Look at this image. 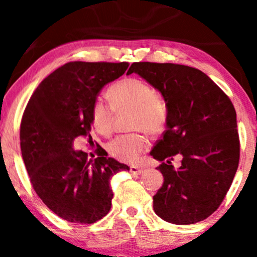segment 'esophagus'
<instances>
[{
	"instance_id": "1",
	"label": "esophagus",
	"mask_w": 257,
	"mask_h": 257,
	"mask_svg": "<svg viewBox=\"0 0 257 257\" xmlns=\"http://www.w3.org/2000/svg\"><path fill=\"white\" fill-rule=\"evenodd\" d=\"M144 172V168L143 167H139V166H132L131 167V173L134 174V175H139Z\"/></svg>"
}]
</instances>
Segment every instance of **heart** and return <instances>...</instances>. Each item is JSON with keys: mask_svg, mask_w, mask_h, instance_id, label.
<instances>
[{"mask_svg": "<svg viewBox=\"0 0 257 257\" xmlns=\"http://www.w3.org/2000/svg\"><path fill=\"white\" fill-rule=\"evenodd\" d=\"M110 105L102 100H95L91 106V124L102 135H110L113 129L116 112L132 110L131 129H140L151 135L163 132L167 124V107L162 100L155 96L149 84L137 78H125L113 84L107 91ZM149 146L146 137L141 133L120 135L112 140L108 152L117 161L134 163Z\"/></svg>", "mask_w": 257, "mask_h": 257, "instance_id": "1", "label": "heart"}]
</instances>
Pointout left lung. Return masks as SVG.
Here are the masks:
<instances>
[{"instance_id": "left-lung-1", "label": "left lung", "mask_w": 257, "mask_h": 257, "mask_svg": "<svg viewBox=\"0 0 257 257\" xmlns=\"http://www.w3.org/2000/svg\"><path fill=\"white\" fill-rule=\"evenodd\" d=\"M167 106V129L150 155L164 182L153 196V210L174 225H192L219 208L239 163L237 114L228 96L204 72L179 64L133 63ZM181 155L182 166H171Z\"/></svg>"}]
</instances>
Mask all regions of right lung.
I'll list each match as a JSON object with an SVG mask.
<instances>
[{
	"label": "right lung",
	"mask_w": 257,
	"mask_h": 257,
	"mask_svg": "<svg viewBox=\"0 0 257 257\" xmlns=\"http://www.w3.org/2000/svg\"><path fill=\"white\" fill-rule=\"evenodd\" d=\"M128 63H67L41 82L20 124V149L35 192L61 219L94 223L111 209L110 180L129 167L98 149L95 159L73 150L88 137L90 111L102 88L128 69ZM90 137V135H89Z\"/></svg>",
	"instance_id": "right-lung-1"
}]
</instances>
